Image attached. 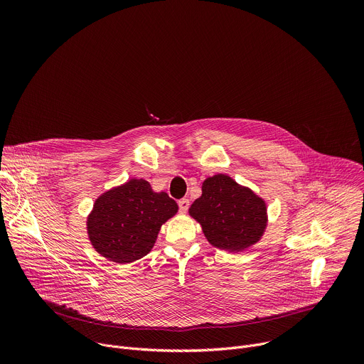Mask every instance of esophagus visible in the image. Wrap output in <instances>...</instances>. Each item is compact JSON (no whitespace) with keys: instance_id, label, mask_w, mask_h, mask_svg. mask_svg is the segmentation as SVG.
<instances>
[{"instance_id":"esophagus-1","label":"esophagus","mask_w":364,"mask_h":364,"mask_svg":"<svg viewBox=\"0 0 364 364\" xmlns=\"http://www.w3.org/2000/svg\"><path fill=\"white\" fill-rule=\"evenodd\" d=\"M188 205H190V201H188V198H181V200H178V207H180L181 213H186V212H187Z\"/></svg>"}]
</instances>
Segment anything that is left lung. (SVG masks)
Listing matches in <instances>:
<instances>
[{
  "mask_svg": "<svg viewBox=\"0 0 364 364\" xmlns=\"http://www.w3.org/2000/svg\"><path fill=\"white\" fill-rule=\"evenodd\" d=\"M188 213L209 243L229 252L257 243L268 225L265 200L228 174L207 177Z\"/></svg>",
  "mask_w": 364,
  "mask_h": 364,
  "instance_id": "1",
  "label": "left lung"
}]
</instances>
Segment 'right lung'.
Wrapping results in <instances>:
<instances>
[{"mask_svg":"<svg viewBox=\"0 0 364 364\" xmlns=\"http://www.w3.org/2000/svg\"><path fill=\"white\" fill-rule=\"evenodd\" d=\"M177 212V203L166 191H154L144 178H131L95 200L87 236L103 257L131 264L151 252L161 226Z\"/></svg>","mask_w":364,"mask_h":364,"instance_id":"right-lung-1","label":"right lung"}]
</instances>
